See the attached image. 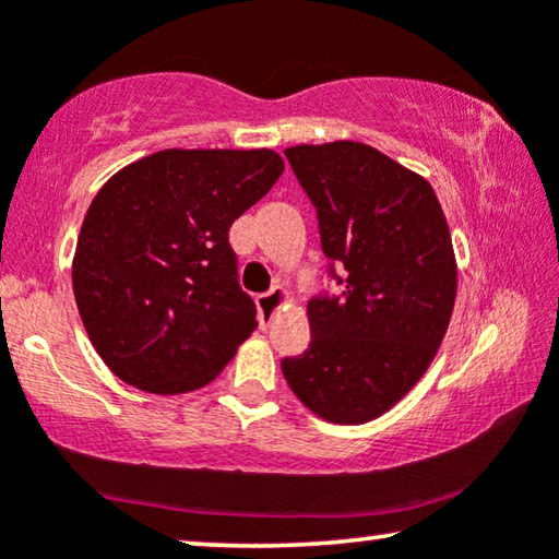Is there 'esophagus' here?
<instances>
[{"instance_id":"34e87169","label":"esophagus","mask_w":559,"mask_h":559,"mask_svg":"<svg viewBox=\"0 0 559 559\" xmlns=\"http://www.w3.org/2000/svg\"><path fill=\"white\" fill-rule=\"evenodd\" d=\"M289 297V293L285 287H274V289H270V293H262L257 297V308H259V325L262 328H266L272 323V318H274V312L280 310V305L285 302Z\"/></svg>"}]
</instances>
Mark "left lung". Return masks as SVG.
Here are the masks:
<instances>
[{
    "mask_svg": "<svg viewBox=\"0 0 559 559\" xmlns=\"http://www.w3.org/2000/svg\"><path fill=\"white\" fill-rule=\"evenodd\" d=\"M285 155L318 211L341 297L308 302L310 346L282 358L318 417L361 425L392 409L432 364L453 316L457 266L445 213L423 175L364 142L297 144Z\"/></svg>",
    "mask_w": 559,
    "mask_h": 559,
    "instance_id": "8db88e82",
    "label": "left lung"
}]
</instances>
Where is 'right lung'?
<instances>
[{"label":"right lung","mask_w":559,"mask_h":559,"mask_svg":"<svg viewBox=\"0 0 559 559\" xmlns=\"http://www.w3.org/2000/svg\"><path fill=\"white\" fill-rule=\"evenodd\" d=\"M285 170L272 150H163L104 182L73 295L96 354L150 394L201 389L257 328L228 228Z\"/></svg>","instance_id":"obj_1"}]
</instances>
